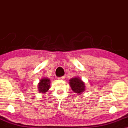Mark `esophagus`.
I'll return each mask as SVG.
<instances>
[{
  "label": "esophagus",
  "mask_w": 128,
  "mask_h": 128,
  "mask_svg": "<svg viewBox=\"0 0 128 128\" xmlns=\"http://www.w3.org/2000/svg\"><path fill=\"white\" fill-rule=\"evenodd\" d=\"M65 78V76H61V77H59V78H58V80H64Z\"/></svg>",
  "instance_id": "1"
}]
</instances>
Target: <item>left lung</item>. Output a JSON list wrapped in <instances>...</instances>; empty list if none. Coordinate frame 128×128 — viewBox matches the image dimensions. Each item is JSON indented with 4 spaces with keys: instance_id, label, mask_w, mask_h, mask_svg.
Returning a JSON list of instances; mask_svg holds the SVG:
<instances>
[{
    "instance_id": "obj_1",
    "label": "left lung",
    "mask_w": 128,
    "mask_h": 128,
    "mask_svg": "<svg viewBox=\"0 0 128 128\" xmlns=\"http://www.w3.org/2000/svg\"><path fill=\"white\" fill-rule=\"evenodd\" d=\"M70 85L74 92L78 94V95L82 94L83 92L85 90L84 83L79 77L70 79Z\"/></svg>"
}]
</instances>
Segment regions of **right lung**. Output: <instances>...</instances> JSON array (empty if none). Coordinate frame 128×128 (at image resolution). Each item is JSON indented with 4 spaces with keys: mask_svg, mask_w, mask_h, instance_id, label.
I'll use <instances>...</instances> for the list:
<instances>
[{
    "mask_svg": "<svg viewBox=\"0 0 128 128\" xmlns=\"http://www.w3.org/2000/svg\"><path fill=\"white\" fill-rule=\"evenodd\" d=\"M50 79L45 78V77L43 78L39 82L38 87L39 93H42L43 94L46 93L49 89L50 86Z\"/></svg>",
    "mask_w": 128,
    "mask_h": 128,
    "instance_id": "right-lung-1",
    "label": "right lung"
}]
</instances>
